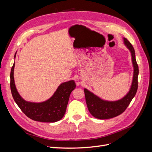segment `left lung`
Wrapping results in <instances>:
<instances>
[{
	"label": "left lung",
	"mask_w": 152,
	"mask_h": 152,
	"mask_svg": "<svg viewBox=\"0 0 152 152\" xmlns=\"http://www.w3.org/2000/svg\"><path fill=\"white\" fill-rule=\"evenodd\" d=\"M124 44L129 50L131 55L132 64L134 68L131 88L128 93L120 99L117 101H107L103 99L86 88L84 93L86 104L90 113L94 117L99 119H108L115 117L125 111L137 90V77L139 73L138 66L136 60L135 51L129 40L123 38Z\"/></svg>",
	"instance_id": "obj_1"
}]
</instances>
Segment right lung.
I'll list each match as a JSON object with an SVG mask.
<instances>
[{
  "label": "right lung",
  "mask_w": 152,
  "mask_h": 152,
  "mask_svg": "<svg viewBox=\"0 0 152 152\" xmlns=\"http://www.w3.org/2000/svg\"><path fill=\"white\" fill-rule=\"evenodd\" d=\"M16 53L15 54L16 58ZM14 63L11 70V91L14 100L26 115L35 121L55 122L59 121L65 113L72 91L76 87L73 80L63 82L58 86L53 95L46 101L35 103L27 102L18 93L14 79Z\"/></svg>",
  "instance_id": "obj_1"
}]
</instances>
